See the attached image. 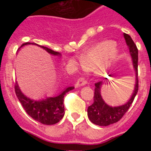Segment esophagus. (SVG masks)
I'll return each mask as SVG.
<instances>
[{
  "label": "esophagus",
  "mask_w": 151,
  "mask_h": 151,
  "mask_svg": "<svg viewBox=\"0 0 151 151\" xmlns=\"http://www.w3.org/2000/svg\"><path fill=\"white\" fill-rule=\"evenodd\" d=\"M87 84V82L85 81L84 78H79L78 80H77L76 84V87L78 88L81 87V86H84Z\"/></svg>",
  "instance_id": "obj_1"
}]
</instances>
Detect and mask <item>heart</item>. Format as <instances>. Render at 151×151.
Segmentation results:
<instances>
[{"instance_id": "1", "label": "heart", "mask_w": 151, "mask_h": 151, "mask_svg": "<svg viewBox=\"0 0 151 151\" xmlns=\"http://www.w3.org/2000/svg\"><path fill=\"white\" fill-rule=\"evenodd\" d=\"M115 48L113 41H101L80 56V63L86 70L95 69L98 76H104L118 54Z\"/></svg>"}]
</instances>
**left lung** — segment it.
Returning a JSON list of instances; mask_svg holds the SVG:
<instances>
[{
	"mask_svg": "<svg viewBox=\"0 0 151 151\" xmlns=\"http://www.w3.org/2000/svg\"><path fill=\"white\" fill-rule=\"evenodd\" d=\"M123 36L128 46V48L129 50V54L132 57L133 67H134V73H135V84H134V90H133L132 94L131 95L129 100L125 104L120 105V106H111L108 105L104 101L102 96H101V88L105 82H106L107 78H105L104 82L101 81V82L95 83L94 103L88 108V116L92 123L100 125V126H107V125L116 123L119 120H120L124 114L128 111L134 101L136 94L138 93V50L135 44L134 43L133 40L129 35L124 33ZM110 76H111V75H110ZM108 82H109V80H108Z\"/></svg>",
	"mask_w": 151,
	"mask_h": 151,
	"instance_id": "obj_1",
	"label": "left lung"
}]
</instances>
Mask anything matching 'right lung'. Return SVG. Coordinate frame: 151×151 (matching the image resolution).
Listing matches in <instances>:
<instances>
[{
  "label": "right lung",
  "instance_id": "add662e5",
  "mask_svg": "<svg viewBox=\"0 0 151 151\" xmlns=\"http://www.w3.org/2000/svg\"><path fill=\"white\" fill-rule=\"evenodd\" d=\"M28 45H37L41 48L45 49L48 54L51 55L61 56V54L59 52L54 51L48 47L35 43L26 42L22 45L20 47ZM73 89H74L73 86H69L64 89L59 95L56 97H46L45 99L37 101L26 97L21 91L17 82H16L15 85L16 94L24 110L35 120L38 121V122H41L44 125H54L61 120V119L65 114L63 105L64 95Z\"/></svg>",
  "mask_w": 151,
  "mask_h": 151
}]
</instances>
